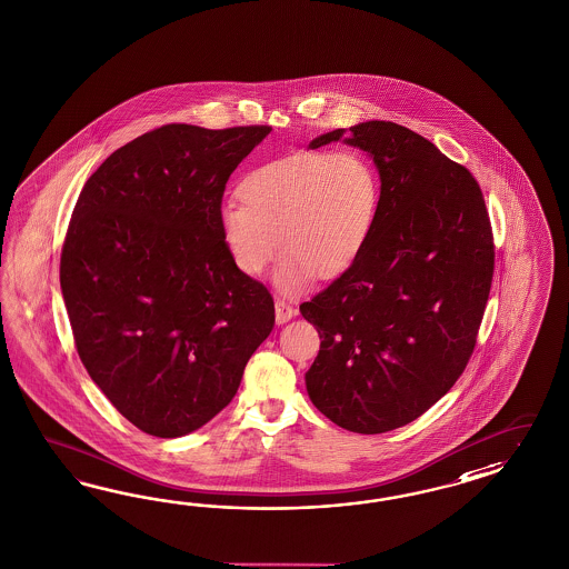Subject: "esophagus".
I'll use <instances>...</instances> for the list:
<instances>
[{"label":"esophagus","mask_w":569,"mask_h":569,"mask_svg":"<svg viewBox=\"0 0 569 569\" xmlns=\"http://www.w3.org/2000/svg\"><path fill=\"white\" fill-rule=\"evenodd\" d=\"M274 309H277L278 325H284V322H289L292 316H295V308H292L289 301H284V299H277V303H274Z\"/></svg>","instance_id":"34e87169"}]
</instances>
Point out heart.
<instances>
[{
    "label": "heart",
    "instance_id": "b5f03b06",
    "mask_svg": "<svg viewBox=\"0 0 569 569\" xmlns=\"http://www.w3.org/2000/svg\"><path fill=\"white\" fill-rule=\"evenodd\" d=\"M242 201L220 208V232L237 268L256 277L284 249L274 280L295 292L309 278L342 274L372 237L380 174L353 149L301 151L263 162L237 184Z\"/></svg>",
    "mask_w": 569,
    "mask_h": 569
}]
</instances>
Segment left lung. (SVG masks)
<instances>
[{"mask_svg":"<svg viewBox=\"0 0 569 569\" xmlns=\"http://www.w3.org/2000/svg\"><path fill=\"white\" fill-rule=\"evenodd\" d=\"M349 130L345 141L373 158L382 199L358 260L299 308L322 339L306 385L330 422L380 435L420 418L466 370L492 284L495 239L466 166L395 122Z\"/></svg>","mask_w":569,"mask_h":569,"instance_id":"8db88e82","label":"left lung"}]
</instances>
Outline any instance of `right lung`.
Instances as JSON below:
<instances>
[{
  "instance_id": "1",
  "label": "right lung",
  "mask_w": 569,
  "mask_h": 569,
  "mask_svg": "<svg viewBox=\"0 0 569 569\" xmlns=\"http://www.w3.org/2000/svg\"><path fill=\"white\" fill-rule=\"evenodd\" d=\"M272 130L163 124L82 187L60 284L82 366L151 437L177 439L232 401L274 328V299L220 232L228 179Z\"/></svg>"
}]
</instances>
